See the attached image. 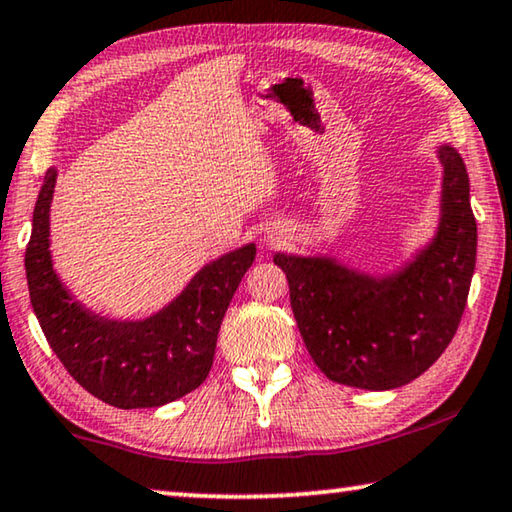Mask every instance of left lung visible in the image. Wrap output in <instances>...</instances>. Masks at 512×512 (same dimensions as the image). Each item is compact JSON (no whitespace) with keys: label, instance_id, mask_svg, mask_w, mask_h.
<instances>
[{"label":"left lung","instance_id":"left-lung-1","mask_svg":"<svg viewBox=\"0 0 512 512\" xmlns=\"http://www.w3.org/2000/svg\"><path fill=\"white\" fill-rule=\"evenodd\" d=\"M439 157L441 231L402 274L376 281L323 258L274 256L307 351L330 381L399 388L453 342L476 270L478 228L462 157L453 147H441Z\"/></svg>","mask_w":512,"mask_h":512}]
</instances>
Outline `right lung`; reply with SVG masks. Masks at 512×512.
Masks as SVG:
<instances>
[{
  "instance_id": "1",
  "label": "right lung",
  "mask_w": 512,
  "mask_h": 512,
  "mask_svg": "<svg viewBox=\"0 0 512 512\" xmlns=\"http://www.w3.org/2000/svg\"><path fill=\"white\" fill-rule=\"evenodd\" d=\"M50 168L34 207L25 270L29 298L59 362L90 395L117 409H150L196 390L212 369L217 335L256 247L247 244L196 274L173 305L138 323L108 321L78 305L53 270L48 251Z\"/></svg>"
}]
</instances>
